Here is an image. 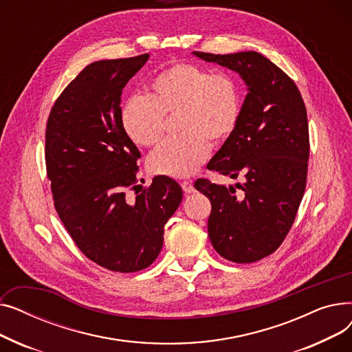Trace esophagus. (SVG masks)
<instances>
[{"instance_id":"34e87169","label":"esophagus","mask_w":352,"mask_h":352,"mask_svg":"<svg viewBox=\"0 0 352 352\" xmlns=\"http://www.w3.org/2000/svg\"><path fill=\"white\" fill-rule=\"evenodd\" d=\"M181 187H182L184 192H187V194H191V192L195 191L194 186H192V184H191L190 181H182V182H181Z\"/></svg>"}]
</instances>
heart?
I'll return each mask as SVG.
<instances>
[{
    "mask_svg": "<svg viewBox=\"0 0 352 352\" xmlns=\"http://www.w3.org/2000/svg\"><path fill=\"white\" fill-rule=\"evenodd\" d=\"M148 97L128 98L120 113L126 137L140 146L155 145L165 117L177 114V137L161 142L148 158L154 174L188 177L206 162L214 142L228 140L243 114V87L231 72H212L191 63H175L151 78Z\"/></svg>",
    "mask_w": 352,
    "mask_h": 352,
    "instance_id": "heart-1",
    "label": "heart"
}]
</instances>
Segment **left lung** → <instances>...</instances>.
I'll list each match as a JSON object with an SVG mask.
<instances>
[{"label": "left lung", "instance_id": "1", "mask_svg": "<svg viewBox=\"0 0 352 352\" xmlns=\"http://www.w3.org/2000/svg\"><path fill=\"white\" fill-rule=\"evenodd\" d=\"M199 58L236 71L248 85L241 120L208 170L243 178V191L195 181L211 201L208 235L228 261L250 264L278 248L297 217L307 186L309 131L301 92L287 74L255 51L211 54Z\"/></svg>", "mask_w": 352, "mask_h": 352}]
</instances>
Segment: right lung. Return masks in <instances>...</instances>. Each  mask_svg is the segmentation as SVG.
Segmentation results:
<instances>
[{
  "label": "right lung",
  "instance_id": "right-lung-1",
  "mask_svg": "<svg viewBox=\"0 0 352 352\" xmlns=\"http://www.w3.org/2000/svg\"><path fill=\"white\" fill-rule=\"evenodd\" d=\"M148 54L87 65L55 100L45 129V166L54 208L78 250L116 272L151 265L164 243V226L182 190L158 175L137 188L140 155L120 121L122 88ZM140 187V186H138Z\"/></svg>",
  "mask_w": 352,
  "mask_h": 352
}]
</instances>
